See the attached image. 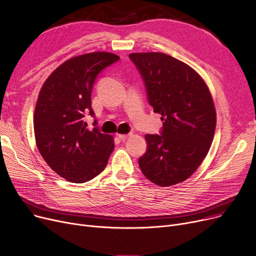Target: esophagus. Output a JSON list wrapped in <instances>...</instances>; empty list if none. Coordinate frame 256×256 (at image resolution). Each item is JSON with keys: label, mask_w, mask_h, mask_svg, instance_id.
Returning a JSON list of instances; mask_svg holds the SVG:
<instances>
[{"label": "esophagus", "mask_w": 256, "mask_h": 256, "mask_svg": "<svg viewBox=\"0 0 256 256\" xmlns=\"http://www.w3.org/2000/svg\"><path fill=\"white\" fill-rule=\"evenodd\" d=\"M130 133L129 134H118V138L121 140H127L129 136H130Z\"/></svg>", "instance_id": "obj_1"}]
</instances>
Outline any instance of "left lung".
<instances>
[{
	"label": "left lung",
	"mask_w": 256,
	"mask_h": 256,
	"mask_svg": "<svg viewBox=\"0 0 256 256\" xmlns=\"http://www.w3.org/2000/svg\"><path fill=\"white\" fill-rule=\"evenodd\" d=\"M146 82L154 112L161 114V135L146 134L140 168L161 187L184 182L198 168L211 148L216 108L210 88L192 67L163 52L129 54Z\"/></svg>",
	"instance_id": "left-lung-1"
}]
</instances>
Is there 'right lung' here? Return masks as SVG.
Instances as JSON below:
<instances>
[{
  "label": "right lung",
  "instance_id": "add662e5",
  "mask_svg": "<svg viewBox=\"0 0 256 256\" xmlns=\"http://www.w3.org/2000/svg\"><path fill=\"white\" fill-rule=\"evenodd\" d=\"M118 58L108 52L73 56L41 86L34 112L36 144L48 166L69 182L100 174L114 151L112 135L88 129L84 118L94 114L91 93L98 73Z\"/></svg>",
  "mask_w": 256,
  "mask_h": 256
}]
</instances>
